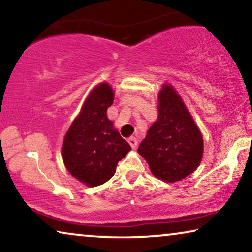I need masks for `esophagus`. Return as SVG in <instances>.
<instances>
[{
  "label": "esophagus",
  "instance_id": "obj_1",
  "mask_svg": "<svg viewBox=\"0 0 252 252\" xmlns=\"http://www.w3.org/2000/svg\"><path fill=\"white\" fill-rule=\"evenodd\" d=\"M127 141H128V143L130 144V147H132L133 149H135L136 146H137V143H139V141H137L136 137H133V136L129 137V139L127 140Z\"/></svg>",
  "mask_w": 252,
  "mask_h": 252
}]
</instances>
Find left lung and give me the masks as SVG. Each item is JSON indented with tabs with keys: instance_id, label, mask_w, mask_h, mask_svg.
<instances>
[{
	"instance_id": "obj_1",
	"label": "left lung",
	"mask_w": 252,
	"mask_h": 252,
	"mask_svg": "<svg viewBox=\"0 0 252 252\" xmlns=\"http://www.w3.org/2000/svg\"><path fill=\"white\" fill-rule=\"evenodd\" d=\"M159 116L139 146L155 177L180 181L192 173L203 155V137L180 96L172 86L159 93Z\"/></svg>"
}]
</instances>
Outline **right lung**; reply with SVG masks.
<instances>
[{
    "label": "right lung",
    "instance_id": "right-lung-1",
    "mask_svg": "<svg viewBox=\"0 0 252 252\" xmlns=\"http://www.w3.org/2000/svg\"><path fill=\"white\" fill-rule=\"evenodd\" d=\"M112 102L111 87L105 82L98 85L72 123L62 148L67 171L89 187L110 180L118 161L132 149L106 116Z\"/></svg>",
    "mask_w": 252,
    "mask_h": 252
}]
</instances>
